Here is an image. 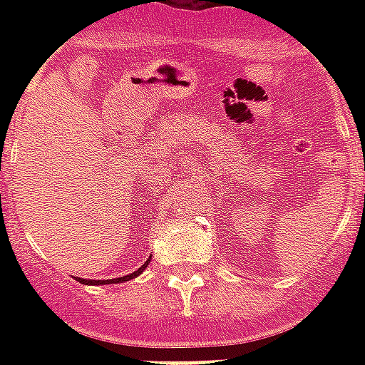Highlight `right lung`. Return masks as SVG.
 Instances as JSON below:
<instances>
[{"instance_id": "obj_1", "label": "right lung", "mask_w": 365, "mask_h": 365, "mask_svg": "<svg viewBox=\"0 0 365 365\" xmlns=\"http://www.w3.org/2000/svg\"><path fill=\"white\" fill-rule=\"evenodd\" d=\"M149 261H151V257H149L145 263H143L140 269H136L134 272H130V274H126V277H119V278H110V280H91V278H79L76 277L77 282L81 284H87V286H104V284H121V282H126V280H132V278H136L138 274H142L143 271H145V267L149 265Z\"/></svg>"}]
</instances>
